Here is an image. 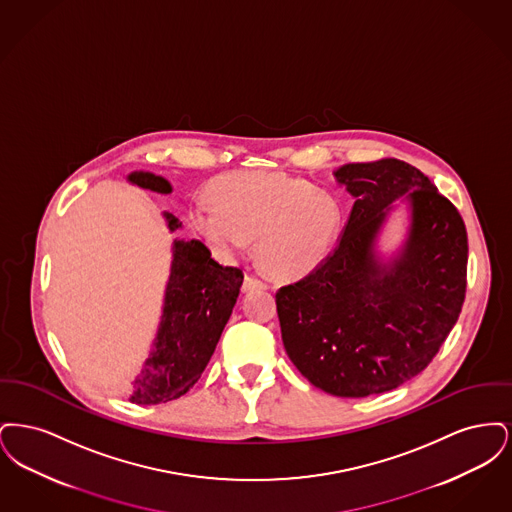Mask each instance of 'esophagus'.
Returning a JSON list of instances; mask_svg holds the SVG:
<instances>
[{"label": "esophagus", "mask_w": 512, "mask_h": 512, "mask_svg": "<svg viewBox=\"0 0 512 512\" xmlns=\"http://www.w3.org/2000/svg\"><path fill=\"white\" fill-rule=\"evenodd\" d=\"M265 288H267L265 282H261L259 278H255V276H251V274H245L244 286H242V290H244L245 293L255 292V290H265Z\"/></svg>", "instance_id": "1"}]
</instances>
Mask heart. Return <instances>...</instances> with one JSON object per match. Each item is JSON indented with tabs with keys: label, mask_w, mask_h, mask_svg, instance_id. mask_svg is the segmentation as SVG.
<instances>
[{
	"label": "heart",
	"mask_w": 512,
	"mask_h": 512,
	"mask_svg": "<svg viewBox=\"0 0 512 512\" xmlns=\"http://www.w3.org/2000/svg\"><path fill=\"white\" fill-rule=\"evenodd\" d=\"M194 199L190 219L226 255L257 240V261L278 280H299L326 263L338 244L341 209L330 195L284 172H230Z\"/></svg>",
	"instance_id": "b5f03b06"
}]
</instances>
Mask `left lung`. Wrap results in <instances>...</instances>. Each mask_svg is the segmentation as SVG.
Segmentation results:
<instances>
[{"mask_svg": "<svg viewBox=\"0 0 512 512\" xmlns=\"http://www.w3.org/2000/svg\"><path fill=\"white\" fill-rule=\"evenodd\" d=\"M334 178L355 199L340 245L280 288L276 307L286 353L313 386L368 397L399 388L436 357L463 307L468 240L453 203L405 161L349 163ZM401 208L406 238L384 254L379 234Z\"/></svg>", "mask_w": 512, "mask_h": 512, "instance_id": "8db88e82", "label": "left lung"}]
</instances>
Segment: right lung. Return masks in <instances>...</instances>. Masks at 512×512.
I'll return each instance as SVG.
<instances>
[{
	"instance_id": "add662e5",
	"label": "right lung",
	"mask_w": 512,
	"mask_h": 512,
	"mask_svg": "<svg viewBox=\"0 0 512 512\" xmlns=\"http://www.w3.org/2000/svg\"><path fill=\"white\" fill-rule=\"evenodd\" d=\"M126 182L157 194H171V182L153 172L134 171ZM169 232L182 228L172 213H163ZM159 326L140 372L126 397L138 405H159L178 399L199 380L211 361L220 334L232 315L244 272L222 267L199 240L172 242Z\"/></svg>"
}]
</instances>
